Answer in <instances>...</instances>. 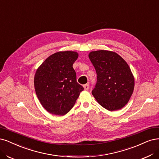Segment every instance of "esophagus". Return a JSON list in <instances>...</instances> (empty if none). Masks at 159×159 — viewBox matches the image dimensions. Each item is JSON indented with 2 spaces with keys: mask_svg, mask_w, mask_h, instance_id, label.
Masks as SVG:
<instances>
[{
  "mask_svg": "<svg viewBox=\"0 0 159 159\" xmlns=\"http://www.w3.org/2000/svg\"><path fill=\"white\" fill-rule=\"evenodd\" d=\"M84 90L85 91H87L89 89V84H85L84 85Z\"/></svg>",
  "mask_w": 159,
  "mask_h": 159,
  "instance_id": "obj_1",
  "label": "esophagus"
}]
</instances>
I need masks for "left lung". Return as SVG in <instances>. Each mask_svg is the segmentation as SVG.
Wrapping results in <instances>:
<instances>
[{
    "label": "left lung",
    "instance_id": "left-lung-1",
    "mask_svg": "<svg viewBox=\"0 0 159 159\" xmlns=\"http://www.w3.org/2000/svg\"><path fill=\"white\" fill-rule=\"evenodd\" d=\"M89 58L97 74L93 95L109 111L121 109L128 102L135 85L128 64L116 52L110 51H91Z\"/></svg>",
    "mask_w": 159,
    "mask_h": 159
}]
</instances>
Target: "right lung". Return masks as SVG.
<instances>
[{
    "instance_id": "right-lung-1",
    "label": "right lung",
    "mask_w": 159,
    "mask_h": 159,
    "mask_svg": "<svg viewBox=\"0 0 159 159\" xmlns=\"http://www.w3.org/2000/svg\"><path fill=\"white\" fill-rule=\"evenodd\" d=\"M78 58L75 51H59L49 56L36 70L34 87L38 99L49 113L67 114L74 107L84 87L76 81L73 64Z\"/></svg>"
}]
</instances>
